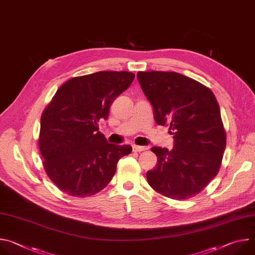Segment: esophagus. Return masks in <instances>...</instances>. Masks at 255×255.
Masks as SVG:
<instances>
[{
    "mask_svg": "<svg viewBox=\"0 0 255 255\" xmlns=\"http://www.w3.org/2000/svg\"><path fill=\"white\" fill-rule=\"evenodd\" d=\"M146 149H148L147 146H139V145H134L133 146V151H135V152H141V151H144Z\"/></svg>",
    "mask_w": 255,
    "mask_h": 255,
    "instance_id": "obj_1",
    "label": "esophagus"
}]
</instances>
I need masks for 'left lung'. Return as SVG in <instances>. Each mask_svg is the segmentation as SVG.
<instances>
[{
  "instance_id": "left-lung-1",
  "label": "left lung",
  "mask_w": 255,
  "mask_h": 255,
  "mask_svg": "<svg viewBox=\"0 0 255 255\" xmlns=\"http://www.w3.org/2000/svg\"><path fill=\"white\" fill-rule=\"evenodd\" d=\"M154 120L169 126L173 148L152 147L156 166L146 172L150 187L174 200L199 194L219 171L226 147L220 107L210 89L177 72L138 71Z\"/></svg>"
}]
</instances>
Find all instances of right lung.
Returning a JSON list of instances; mask_svg holds the SVG:
<instances>
[{
    "label": "right lung",
    "mask_w": 255,
    "mask_h": 255,
    "mask_svg": "<svg viewBox=\"0 0 255 255\" xmlns=\"http://www.w3.org/2000/svg\"><path fill=\"white\" fill-rule=\"evenodd\" d=\"M129 71H99L64 83L41 116L39 149L52 183L74 197L93 196L112 179L130 145L108 143L98 122L132 84Z\"/></svg>",
    "instance_id": "add662e5"
}]
</instances>
